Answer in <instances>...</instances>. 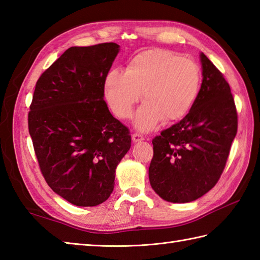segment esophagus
Segmentation results:
<instances>
[{
	"label": "esophagus",
	"mask_w": 260,
	"mask_h": 260,
	"mask_svg": "<svg viewBox=\"0 0 260 260\" xmlns=\"http://www.w3.org/2000/svg\"><path fill=\"white\" fill-rule=\"evenodd\" d=\"M132 140H133L134 143H139V142L144 141V137L139 135V134H133V135H132Z\"/></svg>",
	"instance_id": "esophagus-1"
}]
</instances>
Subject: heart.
Listing matches in <instances>:
<instances>
[{
	"mask_svg": "<svg viewBox=\"0 0 260 260\" xmlns=\"http://www.w3.org/2000/svg\"><path fill=\"white\" fill-rule=\"evenodd\" d=\"M200 87V68L193 60L155 49L136 54L126 70H110L105 93L113 112L127 119L133 115L142 90L145 102L137 110L135 125L142 132H150L163 119L174 121L185 117Z\"/></svg>",
	"mask_w": 260,
	"mask_h": 260,
	"instance_id": "1",
	"label": "heart"
}]
</instances>
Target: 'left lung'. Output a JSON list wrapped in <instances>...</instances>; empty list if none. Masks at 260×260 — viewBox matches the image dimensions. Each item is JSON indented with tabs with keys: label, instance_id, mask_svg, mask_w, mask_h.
<instances>
[{
	"label": "left lung",
	"instance_id": "obj_1",
	"mask_svg": "<svg viewBox=\"0 0 260 260\" xmlns=\"http://www.w3.org/2000/svg\"><path fill=\"white\" fill-rule=\"evenodd\" d=\"M200 61L203 78L193 107L152 141L151 186L173 203L194 201L217 184L238 127L229 84L202 52Z\"/></svg>",
	"mask_w": 260,
	"mask_h": 260
}]
</instances>
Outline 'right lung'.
Returning <instances> with one entry per match:
<instances>
[{
	"label": "right lung",
	"mask_w": 260,
	"mask_h": 260,
	"mask_svg": "<svg viewBox=\"0 0 260 260\" xmlns=\"http://www.w3.org/2000/svg\"><path fill=\"white\" fill-rule=\"evenodd\" d=\"M117 43L71 47L37 81L29 133L48 185L78 207L112 194L115 173L131 148L128 128L110 114L105 81Z\"/></svg>",
	"instance_id": "1"
}]
</instances>
